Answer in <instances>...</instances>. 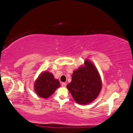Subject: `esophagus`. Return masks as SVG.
<instances>
[{"label":"esophagus","instance_id":"1","mask_svg":"<svg viewBox=\"0 0 133 133\" xmlns=\"http://www.w3.org/2000/svg\"><path fill=\"white\" fill-rule=\"evenodd\" d=\"M61 85H62L63 87H66V84L65 83H62V84H61Z\"/></svg>","mask_w":133,"mask_h":133}]
</instances>
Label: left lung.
<instances>
[{
  "mask_svg": "<svg viewBox=\"0 0 133 133\" xmlns=\"http://www.w3.org/2000/svg\"><path fill=\"white\" fill-rule=\"evenodd\" d=\"M75 102L79 105L91 103L101 93L102 82L93 63L85 59L84 65L74 71L71 82L66 85Z\"/></svg>",
  "mask_w": 133,
  "mask_h": 133,
  "instance_id": "1",
  "label": "left lung"
}]
</instances>
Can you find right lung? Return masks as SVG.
I'll list each match as a JSON object with an SVG mask.
<instances>
[{
	"label": "right lung",
	"mask_w": 133,
	"mask_h": 133,
	"mask_svg": "<svg viewBox=\"0 0 133 133\" xmlns=\"http://www.w3.org/2000/svg\"><path fill=\"white\" fill-rule=\"evenodd\" d=\"M60 85L59 81L55 78L52 73L44 71L41 72L34 81V89L38 96L47 99L51 96Z\"/></svg>",
	"instance_id": "add662e5"
}]
</instances>
